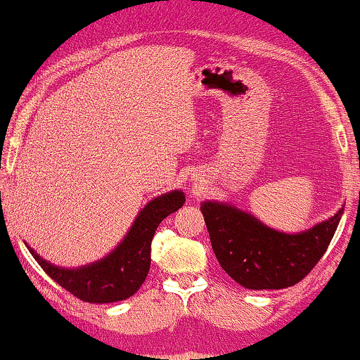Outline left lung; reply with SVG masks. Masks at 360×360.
<instances>
[{"instance_id": "left-lung-1", "label": "left lung", "mask_w": 360, "mask_h": 360, "mask_svg": "<svg viewBox=\"0 0 360 360\" xmlns=\"http://www.w3.org/2000/svg\"><path fill=\"white\" fill-rule=\"evenodd\" d=\"M211 248L224 272L249 290H280L307 277L326 252L344 205L331 218L300 233L269 228L254 214L226 201L200 206Z\"/></svg>"}]
</instances>
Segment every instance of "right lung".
<instances>
[{"mask_svg":"<svg viewBox=\"0 0 360 360\" xmlns=\"http://www.w3.org/2000/svg\"><path fill=\"white\" fill-rule=\"evenodd\" d=\"M185 203L181 190L155 196L136 216L124 238L110 254L80 267H58L41 257L27 243L29 252L49 277L88 303L121 302L134 295L149 274L150 243L155 229L167 216Z\"/></svg>","mask_w":360,"mask_h":360,"instance_id":"add662e5","label":"right lung"}]
</instances>
